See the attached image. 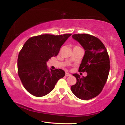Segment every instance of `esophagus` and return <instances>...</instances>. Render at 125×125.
<instances>
[{
  "instance_id": "1",
  "label": "esophagus",
  "mask_w": 125,
  "mask_h": 125,
  "mask_svg": "<svg viewBox=\"0 0 125 125\" xmlns=\"http://www.w3.org/2000/svg\"><path fill=\"white\" fill-rule=\"evenodd\" d=\"M71 76V74H70V73H65V76H66V77Z\"/></svg>"
}]
</instances>
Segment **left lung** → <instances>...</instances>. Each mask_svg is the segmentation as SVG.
<instances>
[{"label": "left lung", "instance_id": "1", "mask_svg": "<svg viewBox=\"0 0 125 125\" xmlns=\"http://www.w3.org/2000/svg\"><path fill=\"white\" fill-rule=\"evenodd\" d=\"M72 38L85 50L79 72L87 73L86 77L73 74L76 83L71 86L72 93L81 100H88L101 92L106 83L110 70V60L105 45L100 39L88 34H75Z\"/></svg>", "mask_w": 125, "mask_h": 125}]
</instances>
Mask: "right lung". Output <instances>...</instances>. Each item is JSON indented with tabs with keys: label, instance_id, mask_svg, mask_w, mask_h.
<instances>
[{
	"label": "right lung",
	"instance_id": "obj_1",
	"mask_svg": "<svg viewBox=\"0 0 125 125\" xmlns=\"http://www.w3.org/2000/svg\"><path fill=\"white\" fill-rule=\"evenodd\" d=\"M71 34L41 35L28 39L19 53L18 74L25 89L36 97H42L53 89L65 73L62 69H48L47 62L55 57Z\"/></svg>",
	"mask_w": 125,
	"mask_h": 125
}]
</instances>
